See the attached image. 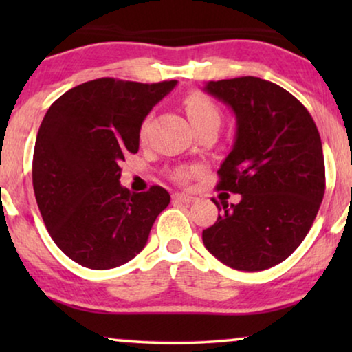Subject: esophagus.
I'll return each mask as SVG.
<instances>
[{
  "mask_svg": "<svg viewBox=\"0 0 352 352\" xmlns=\"http://www.w3.org/2000/svg\"><path fill=\"white\" fill-rule=\"evenodd\" d=\"M173 199L181 201V204H190V201L195 200V197L190 194H184V192H177V194H173Z\"/></svg>",
  "mask_w": 352,
  "mask_h": 352,
  "instance_id": "34e87169",
  "label": "esophagus"
}]
</instances>
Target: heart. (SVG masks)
Here are the masks:
<instances>
[{
	"label": "heart",
	"instance_id": "b5f03b06",
	"mask_svg": "<svg viewBox=\"0 0 352 352\" xmlns=\"http://www.w3.org/2000/svg\"><path fill=\"white\" fill-rule=\"evenodd\" d=\"M184 109L187 112V117H189L190 123L194 124V128H199L201 124L213 122V120H219V109L213 100H211L208 96L200 93V91H192L184 98ZM148 126V117L144 120L141 124V136H146ZM190 170H177L175 173L176 179L186 181L187 177L190 176Z\"/></svg>",
	"mask_w": 352,
	"mask_h": 352
}]
</instances>
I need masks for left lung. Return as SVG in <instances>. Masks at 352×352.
Masks as SVG:
<instances>
[{"label":"left lung","instance_id":"8db88e82","mask_svg":"<svg viewBox=\"0 0 352 352\" xmlns=\"http://www.w3.org/2000/svg\"><path fill=\"white\" fill-rule=\"evenodd\" d=\"M205 91L237 120L218 190L240 194V201H223V213L201 239L226 266L264 271L300 247L320 208L325 163L319 131L305 105L271 81L240 76L208 81Z\"/></svg>","mask_w":352,"mask_h":352}]
</instances>
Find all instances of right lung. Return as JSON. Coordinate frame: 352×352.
<instances>
[{"mask_svg":"<svg viewBox=\"0 0 352 352\" xmlns=\"http://www.w3.org/2000/svg\"><path fill=\"white\" fill-rule=\"evenodd\" d=\"M177 81L98 78L75 86L47 110L33 152V190L54 243L89 269H112L146 247L170 204L160 186L134 194L120 184L128 153L153 105Z\"/></svg>","mask_w":352,"mask_h":352,"instance_id":"obj_1","label":"right lung"}]
</instances>
